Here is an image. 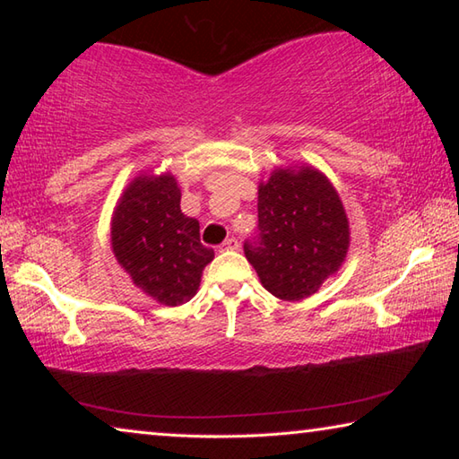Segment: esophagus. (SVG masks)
Here are the masks:
<instances>
[{
  "label": "esophagus",
  "mask_w": 459,
  "mask_h": 459,
  "mask_svg": "<svg viewBox=\"0 0 459 459\" xmlns=\"http://www.w3.org/2000/svg\"><path fill=\"white\" fill-rule=\"evenodd\" d=\"M221 253H227V251H237L238 248V240L237 238H227L224 243L219 247Z\"/></svg>",
  "instance_id": "esophagus-1"
}]
</instances>
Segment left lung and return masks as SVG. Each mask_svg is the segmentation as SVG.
Listing matches in <instances>:
<instances>
[{
    "instance_id": "obj_1",
    "label": "left lung",
    "mask_w": 459,
    "mask_h": 459,
    "mask_svg": "<svg viewBox=\"0 0 459 459\" xmlns=\"http://www.w3.org/2000/svg\"><path fill=\"white\" fill-rule=\"evenodd\" d=\"M259 237L245 257L263 287L299 301L338 273L351 247V222L328 176L309 164L271 169L259 182Z\"/></svg>"
}]
</instances>
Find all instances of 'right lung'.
Returning <instances> with one entry per match:
<instances>
[{"label":"right lung","instance_id":"add662e5","mask_svg":"<svg viewBox=\"0 0 459 459\" xmlns=\"http://www.w3.org/2000/svg\"><path fill=\"white\" fill-rule=\"evenodd\" d=\"M180 198L174 174L142 172L121 192L111 216V248L121 269L147 298L172 307L196 295L202 271L214 259Z\"/></svg>","mask_w":459,"mask_h":459}]
</instances>
